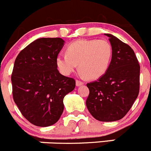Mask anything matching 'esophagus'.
<instances>
[{
	"label": "esophagus",
	"instance_id": "obj_1",
	"mask_svg": "<svg viewBox=\"0 0 151 151\" xmlns=\"http://www.w3.org/2000/svg\"><path fill=\"white\" fill-rule=\"evenodd\" d=\"M76 86H81V85L83 84V82L81 81H79V80H76Z\"/></svg>",
	"mask_w": 151,
	"mask_h": 151
}]
</instances>
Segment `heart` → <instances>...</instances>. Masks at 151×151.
I'll return each instance as SVG.
<instances>
[{
  "label": "heart",
  "mask_w": 151,
  "mask_h": 151,
  "mask_svg": "<svg viewBox=\"0 0 151 151\" xmlns=\"http://www.w3.org/2000/svg\"><path fill=\"white\" fill-rule=\"evenodd\" d=\"M112 52L111 45L106 40H77L67 47L66 54L56 57V65L62 73L70 75L78 65L80 72L93 80L109 69Z\"/></svg>",
  "instance_id": "1"
}]
</instances>
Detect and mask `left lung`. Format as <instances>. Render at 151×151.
<instances>
[{"instance_id":"1","label":"left lung","mask_w":151,"mask_h":151,"mask_svg":"<svg viewBox=\"0 0 151 151\" xmlns=\"http://www.w3.org/2000/svg\"><path fill=\"white\" fill-rule=\"evenodd\" d=\"M112 57L109 69L98 80L86 84L89 95L86 101L92 117L102 122L123 118L139 92L140 67L133 49L111 34Z\"/></svg>"}]
</instances>
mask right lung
<instances>
[{
	"mask_svg": "<svg viewBox=\"0 0 151 151\" xmlns=\"http://www.w3.org/2000/svg\"><path fill=\"white\" fill-rule=\"evenodd\" d=\"M64 45L62 38L37 39L20 51L14 62L13 98L34 126L55 124L64 111V98L75 89V80L57 69L56 59Z\"/></svg>",
	"mask_w": 151,
	"mask_h": 151,
	"instance_id": "1",
	"label": "right lung"
}]
</instances>
